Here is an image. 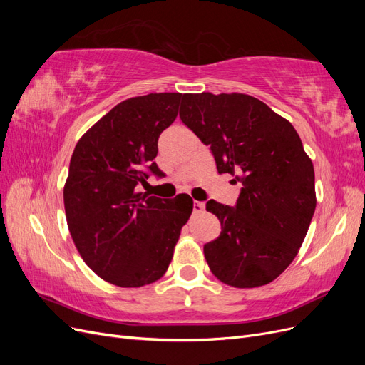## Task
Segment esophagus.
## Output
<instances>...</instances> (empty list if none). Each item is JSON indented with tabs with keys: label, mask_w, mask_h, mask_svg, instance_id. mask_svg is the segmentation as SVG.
I'll use <instances>...</instances> for the list:
<instances>
[{
	"label": "esophagus",
	"mask_w": 365,
	"mask_h": 365,
	"mask_svg": "<svg viewBox=\"0 0 365 365\" xmlns=\"http://www.w3.org/2000/svg\"><path fill=\"white\" fill-rule=\"evenodd\" d=\"M205 210V204L201 201H193V212L195 213H202Z\"/></svg>",
	"instance_id": "esophagus-1"
}]
</instances>
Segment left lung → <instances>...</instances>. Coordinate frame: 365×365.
<instances>
[{"mask_svg": "<svg viewBox=\"0 0 365 365\" xmlns=\"http://www.w3.org/2000/svg\"><path fill=\"white\" fill-rule=\"evenodd\" d=\"M180 118L212 150L219 173L242 189L235 207L210 200L220 235L204 245L216 277L235 288L263 286L289 267L315 212L314 164L297 130L247 94H184Z\"/></svg>", "mask_w": 365, "mask_h": 365, "instance_id": "8db88e82", "label": "left lung"}]
</instances>
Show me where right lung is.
Listing matches in <instances>:
<instances>
[{
	"label": "right lung",
	"instance_id": "1",
	"mask_svg": "<svg viewBox=\"0 0 365 365\" xmlns=\"http://www.w3.org/2000/svg\"><path fill=\"white\" fill-rule=\"evenodd\" d=\"M181 98V93L128 98L98 120L73 152L63 187L71 237L88 267L121 288L163 277L192 215L189 195L168 201L137 192L150 173L163 176L153 158Z\"/></svg>",
	"mask_w": 365,
	"mask_h": 365
}]
</instances>
